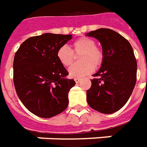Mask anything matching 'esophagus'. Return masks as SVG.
Segmentation results:
<instances>
[{
	"label": "esophagus",
	"instance_id": "obj_1",
	"mask_svg": "<svg viewBox=\"0 0 147 147\" xmlns=\"http://www.w3.org/2000/svg\"><path fill=\"white\" fill-rule=\"evenodd\" d=\"M74 81H75L76 83H79V82H81V79H80V78H75V79H74Z\"/></svg>",
	"mask_w": 147,
	"mask_h": 147
}]
</instances>
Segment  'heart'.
I'll return each instance as SVG.
<instances>
[{
  "label": "heart",
  "instance_id": "heart-1",
  "mask_svg": "<svg viewBox=\"0 0 147 147\" xmlns=\"http://www.w3.org/2000/svg\"><path fill=\"white\" fill-rule=\"evenodd\" d=\"M73 50L67 46L60 47L57 51V58L64 66H69L74 62L76 55L79 56L81 62L75 63L69 68V74L71 78H80L88 75L93 69L99 68L104 61V53L96 46L95 40L88 37H81L73 42Z\"/></svg>",
  "mask_w": 147,
  "mask_h": 147
}]
</instances>
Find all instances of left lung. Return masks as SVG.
Returning <instances> with one entry per match:
<instances>
[{
  "label": "left lung",
  "mask_w": 147,
  "mask_h": 147,
  "mask_svg": "<svg viewBox=\"0 0 147 147\" xmlns=\"http://www.w3.org/2000/svg\"><path fill=\"white\" fill-rule=\"evenodd\" d=\"M97 38L104 61L91 80L87 102L96 111L105 114L117 112L127 102L137 79V62L130 42L113 30L100 28L88 32Z\"/></svg>",
  "instance_id": "8db88e82"
}]
</instances>
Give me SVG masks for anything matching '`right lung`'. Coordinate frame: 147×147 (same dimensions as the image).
<instances>
[{
	"mask_svg": "<svg viewBox=\"0 0 147 147\" xmlns=\"http://www.w3.org/2000/svg\"><path fill=\"white\" fill-rule=\"evenodd\" d=\"M71 38V35L45 33L26 39L16 52V92L26 109L35 115L51 118L68 106V93L76 83L65 78L69 73L59 62L57 51Z\"/></svg>",
	"mask_w": 147,
	"mask_h": 147,
	"instance_id": "right-lung-1",
	"label": "right lung"
}]
</instances>
